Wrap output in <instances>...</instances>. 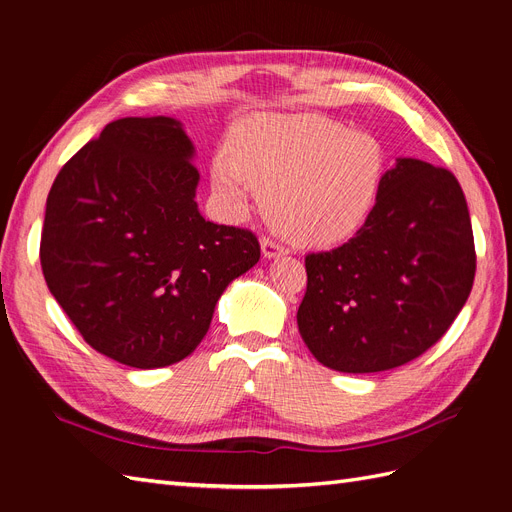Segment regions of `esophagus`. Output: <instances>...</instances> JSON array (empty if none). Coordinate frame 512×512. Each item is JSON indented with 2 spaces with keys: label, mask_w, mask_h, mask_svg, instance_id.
<instances>
[{
  "label": "esophagus",
  "mask_w": 512,
  "mask_h": 512,
  "mask_svg": "<svg viewBox=\"0 0 512 512\" xmlns=\"http://www.w3.org/2000/svg\"><path fill=\"white\" fill-rule=\"evenodd\" d=\"M260 247H262V256H265V258H280V256L288 254L286 247L280 241H275L271 237H262Z\"/></svg>",
  "instance_id": "obj_1"
}]
</instances>
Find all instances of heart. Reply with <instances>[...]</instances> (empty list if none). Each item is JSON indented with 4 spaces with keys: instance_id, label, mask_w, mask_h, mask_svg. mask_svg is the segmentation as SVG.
<instances>
[{
    "instance_id": "b5f03b06",
    "label": "heart",
    "mask_w": 512,
    "mask_h": 512,
    "mask_svg": "<svg viewBox=\"0 0 512 512\" xmlns=\"http://www.w3.org/2000/svg\"><path fill=\"white\" fill-rule=\"evenodd\" d=\"M382 177L376 138L320 115L252 121L237 136L235 156L220 151L211 166L228 207L243 211L256 188L269 218L307 245L352 237L374 209Z\"/></svg>"
}]
</instances>
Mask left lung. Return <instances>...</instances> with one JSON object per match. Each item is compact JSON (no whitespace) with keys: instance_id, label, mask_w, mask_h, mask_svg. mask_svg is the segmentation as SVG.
<instances>
[{"instance_id":"left-lung-1","label":"left lung","mask_w":512,"mask_h":512,"mask_svg":"<svg viewBox=\"0 0 512 512\" xmlns=\"http://www.w3.org/2000/svg\"><path fill=\"white\" fill-rule=\"evenodd\" d=\"M297 322L316 359L344 374L406 365L466 305L476 273L466 196L451 170L399 158L356 235L305 256Z\"/></svg>"}]
</instances>
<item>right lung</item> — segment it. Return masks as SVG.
Returning a JSON list of instances; mask_svg holds the SVG:
<instances>
[{
	"label": "right lung",
	"instance_id": "right-lung-1",
	"mask_svg": "<svg viewBox=\"0 0 512 512\" xmlns=\"http://www.w3.org/2000/svg\"><path fill=\"white\" fill-rule=\"evenodd\" d=\"M181 123L123 117L59 170L40 265L85 342L136 369L173 365L203 342L226 286L260 258L252 230L207 222Z\"/></svg>",
	"mask_w": 512,
	"mask_h": 512
}]
</instances>
